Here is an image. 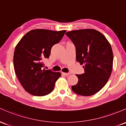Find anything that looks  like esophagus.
<instances>
[{"mask_svg":"<svg viewBox=\"0 0 126 126\" xmlns=\"http://www.w3.org/2000/svg\"><path fill=\"white\" fill-rule=\"evenodd\" d=\"M62 74L64 75H65V76H68L70 75L69 73H65V72H62Z\"/></svg>","mask_w":126,"mask_h":126,"instance_id":"esophagus-1","label":"esophagus"}]
</instances>
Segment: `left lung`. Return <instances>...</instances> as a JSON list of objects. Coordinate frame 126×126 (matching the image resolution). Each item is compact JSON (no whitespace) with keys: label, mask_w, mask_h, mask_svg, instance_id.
Returning a JSON list of instances; mask_svg holds the SVG:
<instances>
[{"label":"left lung","mask_w":126,"mask_h":126,"mask_svg":"<svg viewBox=\"0 0 126 126\" xmlns=\"http://www.w3.org/2000/svg\"><path fill=\"white\" fill-rule=\"evenodd\" d=\"M66 34L75 46L77 61L84 68V74L76 75L78 82L72 90L81 96L94 94L105 85L111 74L113 53L110 42L94 29L73 30Z\"/></svg>","instance_id":"1"}]
</instances>
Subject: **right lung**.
I'll return each mask as SVG.
<instances>
[{
  "mask_svg": "<svg viewBox=\"0 0 126 126\" xmlns=\"http://www.w3.org/2000/svg\"><path fill=\"white\" fill-rule=\"evenodd\" d=\"M66 30H30L16 45L14 66L16 77L25 90L36 96L52 92L60 72L43 69V60L49 58L52 47L60 41Z\"/></svg>",
  "mask_w": 126,
  "mask_h": 126,
  "instance_id": "add662e5",
  "label": "right lung"
}]
</instances>
